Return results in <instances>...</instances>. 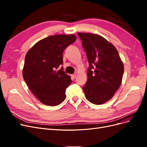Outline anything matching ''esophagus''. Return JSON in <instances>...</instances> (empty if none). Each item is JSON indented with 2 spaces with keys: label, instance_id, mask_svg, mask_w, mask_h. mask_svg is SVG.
Masks as SVG:
<instances>
[{
  "label": "esophagus",
  "instance_id": "34e87169",
  "mask_svg": "<svg viewBox=\"0 0 147 147\" xmlns=\"http://www.w3.org/2000/svg\"><path fill=\"white\" fill-rule=\"evenodd\" d=\"M76 76H77V74H73V75H71V78H72V79H75V77H76Z\"/></svg>",
  "mask_w": 147,
  "mask_h": 147
}]
</instances>
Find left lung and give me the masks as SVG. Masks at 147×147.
I'll return each instance as SVG.
<instances>
[{"label": "left lung", "instance_id": "obj_1", "mask_svg": "<svg viewBox=\"0 0 147 147\" xmlns=\"http://www.w3.org/2000/svg\"><path fill=\"white\" fill-rule=\"evenodd\" d=\"M89 62L88 80L83 88L86 99L100 105L109 100L121 85L124 65L112 43L99 35L78 32Z\"/></svg>", "mask_w": 147, "mask_h": 147}]
</instances>
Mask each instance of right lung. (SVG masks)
I'll return each mask as SVG.
<instances>
[{
  "instance_id": "1",
  "label": "right lung",
  "mask_w": 147,
  "mask_h": 147,
  "mask_svg": "<svg viewBox=\"0 0 147 147\" xmlns=\"http://www.w3.org/2000/svg\"><path fill=\"white\" fill-rule=\"evenodd\" d=\"M74 35H50L37 42L26 53L23 69L25 82L42 104L56 106L65 99V90L72 83L63 71V53L76 40Z\"/></svg>"
}]
</instances>
